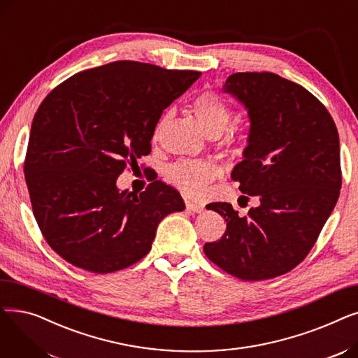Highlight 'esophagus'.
Returning <instances> with one entry per match:
<instances>
[{
  "instance_id": "obj_1",
  "label": "esophagus",
  "mask_w": 358,
  "mask_h": 358,
  "mask_svg": "<svg viewBox=\"0 0 358 358\" xmlns=\"http://www.w3.org/2000/svg\"><path fill=\"white\" fill-rule=\"evenodd\" d=\"M185 208L187 210L194 212V213H201L204 210V206L201 203H196L192 200H185Z\"/></svg>"
}]
</instances>
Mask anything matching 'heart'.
Here are the masks:
<instances>
[{"instance_id":"heart-1","label":"heart","mask_w":358,"mask_h":358,"mask_svg":"<svg viewBox=\"0 0 358 358\" xmlns=\"http://www.w3.org/2000/svg\"><path fill=\"white\" fill-rule=\"evenodd\" d=\"M192 110L208 134L219 135L232 119V108L213 91H203L193 99ZM166 113L155 124L152 138L159 139ZM222 174L220 165L213 159H180L166 168V178L189 196H201L208 185Z\"/></svg>"}]
</instances>
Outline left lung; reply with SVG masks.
Returning <instances> with one entry per match:
<instances>
[{
	"instance_id": "left-lung-1",
	"label": "left lung",
	"mask_w": 358,
	"mask_h": 358,
	"mask_svg": "<svg viewBox=\"0 0 358 358\" xmlns=\"http://www.w3.org/2000/svg\"><path fill=\"white\" fill-rule=\"evenodd\" d=\"M223 90L245 104L251 119L245 159L231 177L259 206L239 216L231 203L208 204L227 219V231L203 251L236 278H274L306 258L335 208L340 138L327 107L277 73L236 72Z\"/></svg>"
}]
</instances>
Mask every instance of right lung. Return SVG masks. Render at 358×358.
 Returning a JSON list of instances; mask_svg holds the SVG:
<instances>
[{
  "mask_svg": "<svg viewBox=\"0 0 358 358\" xmlns=\"http://www.w3.org/2000/svg\"><path fill=\"white\" fill-rule=\"evenodd\" d=\"M117 61L55 87L37 108L24 159L33 213L49 247L99 274L134 266L152 248L158 223L184 200L161 180L119 192L117 177L150 154L162 111L200 77Z\"/></svg>",
  "mask_w": 358,
  "mask_h": 358,
  "instance_id": "add662e5",
  "label": "right lung"
}]
</instances>
